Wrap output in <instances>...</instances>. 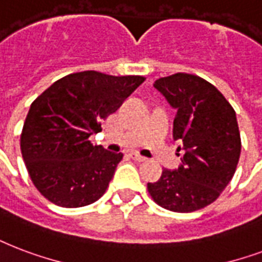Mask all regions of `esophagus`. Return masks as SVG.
<instances>
[{
    "mask_svg": "<svg viewBox=\"0 0 262 262\" xmlns=\"http://www.w3.org/2000/svg\"><path fill=\"white\" fill-rule=\"evenodd\" d=\"M130 157H132V159H135V161H137V162H144L145 159H147V158L141 157V155L137 152H132Z\"/></svg>",
    "mask_w": 262,
    "mask_h": 262,
    "instance_id": "esophagus-1",
    "label": "esophagus"
}]
</instances>
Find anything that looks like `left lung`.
Instances as JSON below:
<instances>
[{
	"instance_id": "left-lung-1",
	"label": "left lung",
	"mask_w": 262,
	"mask_h": 262,
	"mask_svg": "<svg viewBox=\"0 0 262 262\" xmlns=\"http://www.w3.org/2000/svg\"><path fill=\"white\" fill-rule=\"evenodd\" d=\"M154 88L176 113L173 137L184 151L177 169H163L148 192L158 205L177 213L214 202L233 177L241 157L236 114L203 78L179 73L157 79Z\"/></svg>"
}]
</instances>
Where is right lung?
Returning a JSON list of instances; mask_svg holds the SVG:
<instances>
[{
	"mask_svg": "<svg viewBox=\"0 0 262 262\" xmlns=\"http://www.w3.org/2000/svg\"><path fill=\"white\" fill-rule=\"evenodd\" d=\"M143 81L140 75L82 71L56 81L35 99L20 148L34 185L48 201L81 207L105 192L123 155L93 145L89 136Z\"/></svg>",
	"mask_w": 262,
	"mask_h": 262,
	"instance_id": "obj_1",
	"label": "right lung"
}]
</instances>
